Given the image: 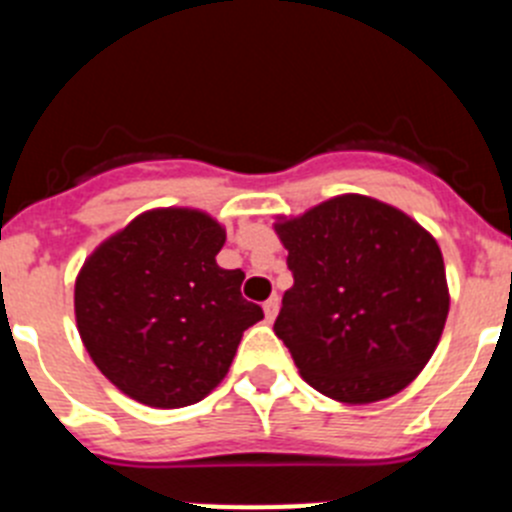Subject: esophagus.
<instances>
[{
  "mask_svg": "<svg viewBox=\"0 0 512 512\" xmlns=\"http://www.w3.org/2000/svg\"><path fill=\"white\" fill-rule=\"evenodd\" d=\"M277 312H279V297H277V295H271L269 300L264 302V315H266V320H274V318H277Z\"/></svg>",
  "mask_w": 512,
  "mask_h": 512,
  "instance_id": "esophagus-1",
  "label": "esophagus"
}]
</instances>
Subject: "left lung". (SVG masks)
Here are the masks:
<instances>
[{
    "label": "left lung",
    "instance_id": "8db88e82",
    "mask_svg": "<svg viewBox=\"0 0 512 512\" xmlns=\"http://www.w3.org/2000/svg\"><path fill=\"white\" fill-rule=\"evenodd\" d=\"M295 284L274 333L302 379L346 405L387 400L420 374L449 315L436 238L364 194H341L274 225Z\"/></svg>",
    "mask_w": 512,
    "mask_h": 512
}]
</instances>
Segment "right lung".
I'll list each match as a JSON object with an SVG mask.
<instances>
[{
  "label": "right lung",
  "mask_w": 512,
  "mask_h": 512,
  "mask_svg": "<svg viewBox=\"0 0 512 512\" xmlns=\"http://www.w3.org/2000/svg\"><path fill=\"white\" fill-rule=\"evenodd\" d=\"M223 225L189 207L148 210L84 261L76 328L99 372L151 408H187L228 374L243 330L264 318L241 269H220Z\"/></svg>",
  "instance_id": "right-lung-1"
}]
</instances>
